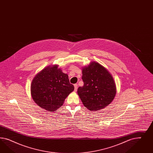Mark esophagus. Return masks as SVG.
Returning <instances> with one entry per match:
<instances>
[{"label": "esophagus", "instance_id": "esophagus-1", "mask_svg": "<svg viewBox=\"0 0 153 153\" xmlns=\"http://www.w3.org/2000/svg\"><path fill=\"white\" fill-rule=\"evenodd\" d=\"M74 91H77V88H78V85H77V84H74Z\"/></svg>", "mask_w": 153, "mask_h": 153}]
</instances>
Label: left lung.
<instances>
[{"label": "left lung", "mask_w": 153, "mask_h": 153, "mask_svg": "<svg viewBox=\"0 0 153 153\" xmlns=\"http://www.w3.org/2000/svg\"><path fill=\"white\" fill-rule=\"evenodd\" d=\"M83 86L77 93L83 105L90 111H99L111 103L116 96V86L109 71L96 62L82 70Z\"/></svg>", "instance_id": "1"}]
</instances>
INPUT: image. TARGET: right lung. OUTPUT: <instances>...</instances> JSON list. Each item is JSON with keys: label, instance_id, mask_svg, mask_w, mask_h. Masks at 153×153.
I'll list each match as a JSON object with an SVG mask.
<instances>
[{"label": "right lung", "instance_id": "obj_1", "mask_svg": "<svg viewBox=\"0 0 153 153\" xmlns=\"http://www.w3.org/2000/svg\"><path fill=\"white\" fill-rule=\"evenodd\" d=\"M58 65L48 66L33 79L31 94L39 107L49 111H56L63 104L65 98L74 90L68 74Z\"/></svg>", "mask_w": 153, "mask_h": 153}]
</instances>
